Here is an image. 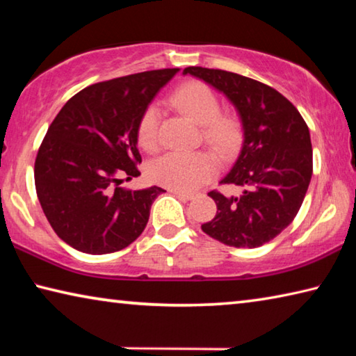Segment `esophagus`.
Returning a JSON list of instances; mask_svg holds the SVG:
<instances>
[{
  "label": "esophagus",
  "mask_w": 356,
  "mask_h": 356,
  "mask_svg": "<svg viewBox=\"0 0 356 356\" xmlns=\"http://www.w3.org/2000/svg\"><path fill=\"white\" fill-rule=\"evenodd\" d=\"M174 195L179 196V197H184V200H191L193 197V193H186V191H179V190H170Z\"/></svg>",
  "instance_id": "esophagus-1"
}]
</instances>
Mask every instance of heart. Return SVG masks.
I'll return each instance as SVG.
<instances>
[{"label": "heart", "mask_w": 356, "mask_h": 356, "mask_svg": "<svg viewBox=\"0 0 356 356\" xmlns=\"http://www.w3.org/2000/svg\"><path fill=\"white\" fill-rule=\"evenodd\" d=\"M172 104L201 125L202 140L220 156H231L242 146L243 122L237 114L221 113V102L207 84L188 81L172 94ZM138 143L147 152L160 144V110L149 105L138 124ZM215 174V160L206 152H170L154 161L149 176L170 190L193 191Z\"/></svg>", "instance_id": "1"}]
</instances>
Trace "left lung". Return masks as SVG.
Segmentation results:
<instances>
[{"mask_svg":"<svg viewBox=\"0 0 356 356\" xmlns=\"http://www.w3.org/2000/svg\"><path fill=\"white\" fill-rule=\"evenodd\" d=\"M236 106L245 138L238 159L220 184L243 186L238 197L220 191L212 221L202 231L236 248H257L291 225L303 204L312 176L309 129L297 108L276 89L232 72L186 67Z\"/></svg>","mask_w":356,"mask_h":356,"instance_id":"obj_1","label":"left lung"}]
</instances>
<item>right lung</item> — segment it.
<instances>
[{"mask_svg":"<svg viewBox=\"0 0 356 356\" xmlns=\"http://www.w3.org/2000/svg\"><path fill=\"white\" fill-rule=\"evenodd\" d=\"M179 69L149 70L84 88L47 130L34 165L39 202L58 237L81 252L108 254L141 236L165 190H125L138 177V124Z\"/></svg>","mask_w":356,"mask_h":356,"instance_id":"1","label":"right lung"}]
</instances>
